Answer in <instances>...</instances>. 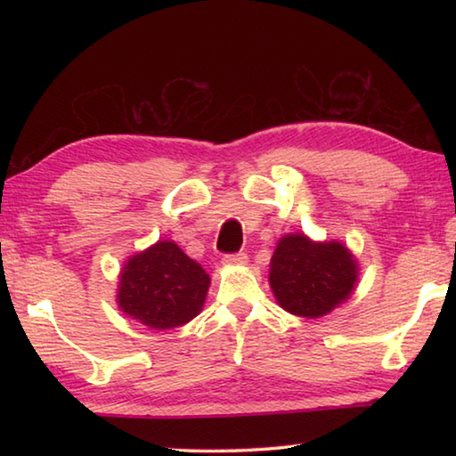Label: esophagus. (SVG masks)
<instances>
[{"instance_id": "34e87169", "label": "esophagus", "mask_w": 456, "mask_h": 456, "mask_svg": "<svg viewBox=\"0 0 456 456\" xmlns=\"http://www.w3.org/2000/svg\"><path fill=\"white\" fill-rule=\"evenodd\" d=\"M223 264H225V265H245L247 264V256H245V253L225 256V257H223Z\"/></svg>"}]
</instances>
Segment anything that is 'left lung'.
<instances>
[{"label":"left lung","mask_w":456,"mask_h":456,"mask_svg":"<svg viewBox=\"0 0 456 456\" xmlns=\"http://www.w3.org/2000/svg\"><path fill=\"white\" fill-rule=\"evenodd\" d=\"M358 259L336 241H314L305 233H288L275 245L269 264V288L288 314L315 320L342 305L356 291Z\"/></svg>","instance_id":"left-lung-1"}]
</instances>
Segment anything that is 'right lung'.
<instances>
[{"mask_svg":"<svg viewBox=\"0 0 456 456\" xmlns=\"http://www.w3.org/2000/svg\"><path fill=\"white\" fill-rule=\"evenodd\" d=\"M211 277L175 241L160 239L130 256L118 275L117 304L126 318L151 330H173L203 310Z\"/></svg>","mask_w":456,"mask_h":456,"instance_id":"right-lung-1","label":"right lung"}]
</instances>
